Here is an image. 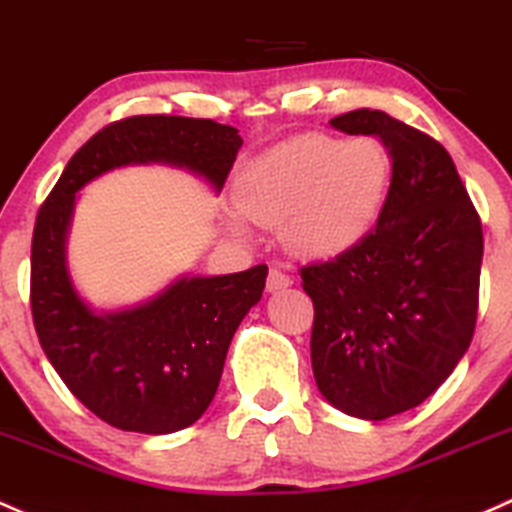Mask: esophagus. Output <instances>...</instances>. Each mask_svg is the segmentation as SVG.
I'll return each mask as SVG.
<instances>
[{"label": "esophagus", "mask_w": 512, "mask_h": 512, "mask_svg": "<svg viewBox=\"0 0 512 512\" xmlns=\"http://www.w3.org/2000/svg\"><path fill=\"white\" fill-rule=\"evenodd\" d=\"M294 284V277L292 274L282 272V270H270V274H267V292H282V289L292 287Z\"/></svg>", "instance_id": "obj_1"}]
</instances>
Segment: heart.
<instances>
[{"instance_id": "b5f03b06", "label": "heart", "mask_w": 512, "mask_h": 512, "mask_svg": "<svg viewBox=\"0 0 512 512\" xmlns=\"http://www.w3.org/2000/svg\"><path fill=\"white\" fill-rule=\"evenodd\" d=\"M392 181V157L375 137L343 142L301 134L260 154L240 174L235 201L255 223L284 225L289 247L311 260L355 250L380 223ZM230 223L245 233L240 213Z\"/></svg>"}]
</instances>
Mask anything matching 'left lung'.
<instances>
[{
  "label": "left lung",
  "instance_id": "1",
  "mask_svg": "<svg viewBox=\"0 0 512 512\" xmlns=\"http://www.w3.org/2000/svg\"><path fill=\"white\" fill-rule=\"evenodd\" d=\"M392 157L380 223L348 255L301 267L314 301L311 368L336 410L387 419L422 405L469 351L483 233L449 152L380 110L331 120Z\"/></svg>",
  "mask_w": 512,
  "mask_h": 512
}]
</instances>
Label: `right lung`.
I'll return each instance as SVG.
<instances>
[{"instance_id":"obj_1","label":"right lung","mask_w":512,"mask_h":512,"mask_svg":"<svg viewBox=\"0 0 512 512\" xmlns=\"http://www.w3.org/2000/svg\"><path fill=\"white\" fill-rule=\"evenodd\" d=\"M240 147L238 129L213 120L127 117L73 154L36 215L31 314L41 348L68 390L112 427L171 434L208 410L230 341L262 299L267 265L218 277L181 274L142 304L98 311L68 270L78 193L134 164L186 169L220 193Z\"/></svg>"}]
</instances>
